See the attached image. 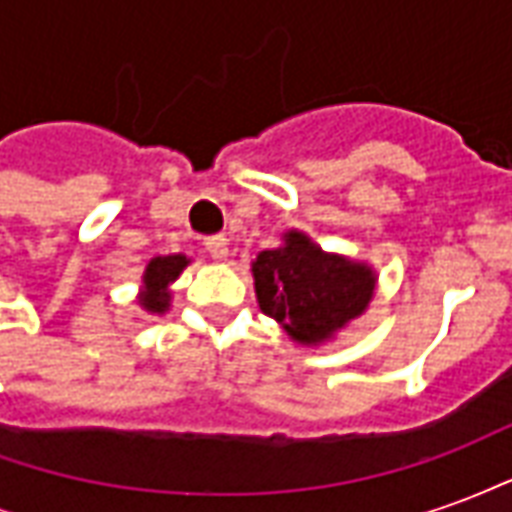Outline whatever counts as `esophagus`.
<instances>
[{
  "label": "esophagus",
  "mask_w": 512,
  "mask_h": 512,
  "mask_svg": "<svg viewBox=\"0 0 512 512\" xmlns=\"http://www.w3.org/2000/svg\"><path fill=\"white\" fill-rule=\"evenodd\" d=\"M202 244H205V249H208V255H211L213 260H224L227 252H230V249H227L230 244H227V238H224V235H208Z\"/></svg>",
  "instance_id": "1"
}]
</instances>
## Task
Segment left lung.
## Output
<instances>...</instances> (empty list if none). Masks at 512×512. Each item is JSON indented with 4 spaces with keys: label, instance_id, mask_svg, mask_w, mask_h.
I'll list each match as a JSON object with an SVG mask.
<instances>
[{
    "label": "left lung",
    "instance_id": "obj_1",
    "mask_svg": "<svg viewBox=\"0 0 512 512\" xmlns=\"http://www.w3.org/2000/svg\"><path fill=\"white\" fill-rule=\"evenodd\" d=\"M252 274L260 310L299 343H321L362 315L376 285L370 268L326 255L301 233H288L285 246L260 252Z\"/></svg>",
    "mask_w": 512,
    "mask_h": 512
}]
</instances>
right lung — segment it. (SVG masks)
Segmentation results:
<instances>
[{"mask_svg": "<svg viewBox=\"0 0 512 512\" xmlns=\"http://www.w3.org/2000/svg\"><path fill=\"white\" fill-rule=\"evenodd\" d=\"M186 257L183 255H169V257H156L150 260V266L145 271V293H142V307L150 312H164L169 307V293L167 285L172 279L178 277L180 271L186 268Z\"/></svg>", "mask_w": 512, "mask_h": 512, "instance_id": "right-lung-1", "label": "right lung"}]
</instances>
